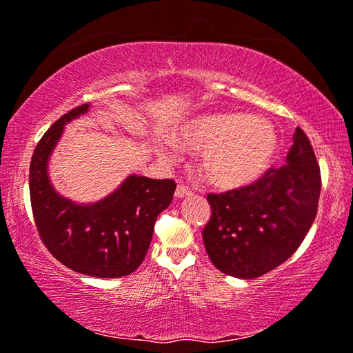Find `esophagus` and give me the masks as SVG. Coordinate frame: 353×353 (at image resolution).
Masks as SVG:
<instances>
[{
	"label": "esophagus",
	"mask_w": 353,
	"mask_h": 353,
	"mask_svg": "<svg viewBox=\"0 0 353 353\" xmlns=\"http://www.w3.org/2000/svg\"><path fill=\"white\" fill-rule=\"evenodd\" d=\"M190 193H192V190L183 185V183H179L177 188H176L174 196L176 198H183V196H187V194H190Z\"/></svg>",
	"instance_id": "esophagus-1"
}]
</instances>
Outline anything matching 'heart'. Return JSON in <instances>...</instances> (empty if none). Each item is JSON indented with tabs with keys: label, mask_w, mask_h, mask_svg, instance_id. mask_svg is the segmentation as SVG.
Instances as JSON below:
<instances>
[{
	"label": "heart",
	"mask_w": 353,
	"mask_h": 353,
	"mask_svg": "<svg viewBox=\"0 0 353 353\" xmlns=\"http://www.w3.org/2000/svg\"><path fill=\"white\" fill-rule=\"evenodd\" d=\"M176 141L203 154L201 172L218 188H239L264 174L276 152V133L267 121L243 113L193 117L177 132Z\"/></svg>",
	"instance_id": "obj_1"
}]
</instances>
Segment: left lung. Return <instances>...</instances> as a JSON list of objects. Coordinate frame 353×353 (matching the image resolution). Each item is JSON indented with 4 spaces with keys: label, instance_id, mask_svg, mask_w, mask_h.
<instances>
[{
    "label": "left lung",
    "instance_id": "left-lung-1",
    "mask_svg": "<svg viewBox=\"0 0 353 353\" xmlns=\"http://www.w3.org/2000/svg\"><path fill=\"white\" fill-rule=\"evenodd\" d=\"M321 185L314 150L299 127L286 165L270 168L247 187L207 194L212 216L203 240L212 264L251 279L286 262L314 221Z\"/></svg>",
    "mask_w": 353,
    "mask_h": 353
}]
</instances>
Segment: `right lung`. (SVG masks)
Listing matches in <instances>:
<instances>
[{
	"instance_id": "add662e5",
	"label": "right lung",
	"mask_w": 353,
	"mask_h": 353,
	"mask_svg": "<svg viewBox=\"0 0 353 353\" xmlns=\"http://www.w3.org/2000/svg\"><path fill=\"white\" fill-rule=\"evenodd\" d=\"M88 103L59 117L37 143L30 165L32 216L43 245L70 270L97 278L130 275L146 257L154 226L171 204L172 179L130 176L113 194L77 205L50 185L47 161L64 124L88 111Z\"/></svg>"
}]
</instances>
